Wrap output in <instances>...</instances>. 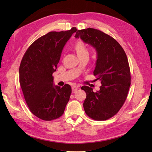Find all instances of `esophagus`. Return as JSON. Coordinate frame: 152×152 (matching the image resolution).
Returning <instances> with one entry per match:
<instances>
[{"mask_svg": "<svg viewBox=\"0 0 152 152\" xmlns=\"http://www.w3.org/2000/svg\"><path fill=\"white\" fill-rule=\"evenodd\" d=\"M72 93H76L77 91V90H78V88L76 86H73L72 88Z\"/></svg>", "mask_w": 152, "mask_h": 152, "instance_id": "1", "label": "esophagus"}]
</instances>
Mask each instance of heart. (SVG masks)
I'll list each match as a JSON object with an SVG mask.
<instances>
[{"mask_svg":"<svg viewBox=\"0 0 152 152\" xmlns=\"http://www.w3.org/2000/svg\"><path fill=\"white\" fill-rule=\"evenodd\" d=\"M75 50L76 51V53L78 54V56H82V55H85V54H88L89 55V51L88 48H87L86 44H84L83 41L81 40H78L75 44Z\"/></svg>","mask_w":152,"mask_h":152,"instance_id":"obj_1","label":"heart"}]
</instances>
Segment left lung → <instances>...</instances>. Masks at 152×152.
<instances>
[{"mask_svg": "<svg viewBox=\"0 0 152 152\" xmlns=\"http://www.w3.org/2000/svg\"><path fill=\"white\" fill-rule=\"evenodd\" d=\"M74 37L95 48L97 59L93 75L102 84L96 92L82 87L87 95L83 104L85 112L94 120H106L117 114L127 99L131 78L127 56L114 38L99 30H78Z\"/></svg>", "mask_w": 152, "mask_h": 152, "instance_id": "left-lung-1", "label": "left lung"}]
</instances>
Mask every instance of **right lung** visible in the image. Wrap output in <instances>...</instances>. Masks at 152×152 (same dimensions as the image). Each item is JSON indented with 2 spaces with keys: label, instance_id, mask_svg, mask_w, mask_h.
Returning <instances> with one entry per match:
<instances>
[{
  "label": "right lung",
  "instance_id": "add662e5",
  "mask_svg": "<svg viewBox=\"0 0 152 152\" xmlns=\"http://www.w3.org/2000/svg\"><path fill=\"white\" fill-rule=\"evenodd\" d=\"M77 31H51L38 38L28 47L19 66V83L30 111L44 121L63 114L72 89L53 85V73L57 69L64 45Z\"/></svg>",
  "mask_w": 152,
  "mask_h": 152
}]
</instances>
